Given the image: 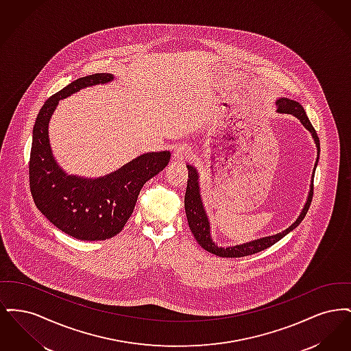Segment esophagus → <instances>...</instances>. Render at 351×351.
<instances>
[{
  "label": "esophagus",
  "instance_id": "1",
  "mask_svg": "<svg viewBox=\"0 0 351 351\" xmlns=\"http://www.w3.org/2000/svg\"><path fill=\"white\" fill-rule=\"evenodd\" d=\"M192 155L191 147L186 145H179L175 147V150L172 152V160L175 162H184L186 159H189Z\"/></svg>",
  "mask_w": 351,
  "mask_h": 351
}]
</instances>
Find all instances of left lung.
<instances>
[{"mask_svg": "<svg viewBox=\"0 0 351 351\" xmlns=\"http://www.w3.org/2000/svg\"><path fill=\"white\" fill-rule=\"evenodd\" d=\"M276 113L279 114H291L293 117L298 118L301 122V125L311 133L316 149H317V159L313 167V173L311 178V184H309V191H308V196L305 204L301 209L300 213L298 218L280 233L272 234L267 237H262V238H256L252 239L250 242H245L241 245H234V246H218L217 243L213 241L212 238V230H210V221L206 215L202 197H201L200 188V175L196 167L186 165L188 168V183H186V191H185V197H184V208H185V215L188 219V225L192 234L195 235L197 243L200 245L204 250L209 251L217 256L222 258H239V256H246V255H252L255 252L266 250L269 246H272L274 243H276L278 241H280L287 234L291 233L293 229H296L300 225L301 221L305 217L312 196H313V178H315V171L317 167L318 156H319V139H318L317 133L315 132L312 123L309 122V118L306 116L304 108L301 106L300 102L298 101L291 100L287 97H280L276 101Z\"/></svg>", "mask_w": 351, "mask_h": 351, "instance_id": "8db88e82", "label": "left lung"}]
</instances>
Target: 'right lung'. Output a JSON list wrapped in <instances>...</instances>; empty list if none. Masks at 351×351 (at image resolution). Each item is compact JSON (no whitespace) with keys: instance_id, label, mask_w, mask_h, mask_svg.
I'll list each match as a JSON object with an SVG mask.
<instances>
[{"instance_id":"right-lung-1","label":"right lung","mask_w":351,"mask_h":351,"mask_svg":"<svg viewBox=\"0 0 351 351\" xmlns=\"http://www.w3.org/2000/svg\"><path fill=\"white\" fill-rule=\"evenodd\" d=\"M113 80L112 73H95L68 84L45 102L34 125L29 166L34 202L53 226L80 241H104L119 233L133 213L142 186L163 171L171 158L169 151L142 154L99 178L69 175L58 163L49 126L59 101Z\"/></svg>"}]
</instances>
